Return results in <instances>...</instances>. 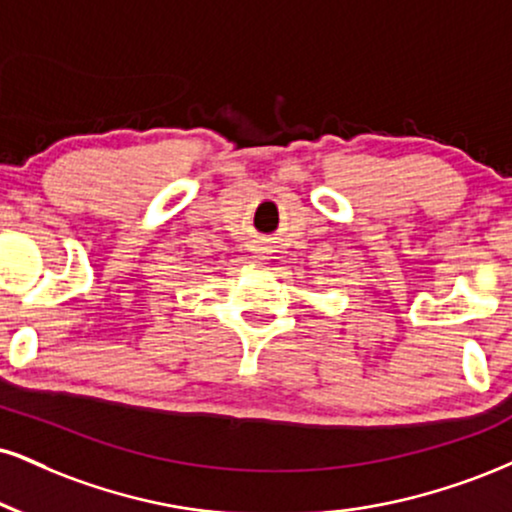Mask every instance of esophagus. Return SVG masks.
I'll return each instance as SVG.
<instances>
[{"label":"esophagus","mask_w":512,"mask_h":512,"mask_svg":"<svg viewBox=\"0 0 512 512\" xmlns=\"http://www.w3.org/2000/svg\"><path fill=\"white\" fill-rule=\"evenodd\" d=\"M269 255H272V250H269L267 245H260V248H255V252H252L255 260H269Z\"/></svg>","instance_id":"esophagus-1"}]
</instances>
